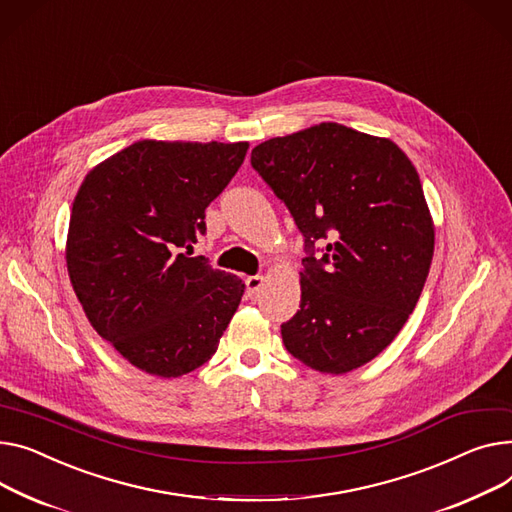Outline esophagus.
Masks as SVG:
<instances>
[{
    "mask_svg": "<svg viewBox=\"0 0 512 512\" xmlns=\"http://www.w3.org/2000/svg\"><path fill=\"white\" fill-rule=\"evenodd\" d=\"M263 280H265L263 276H249V278L245 280L249 296H255V294L261 290V286H263Z\"/></svg>",
    "mask_w": 512,
    "mask_h": 512,
    "instance_id": "obj_1",
    "label": "esophagus"
}]
</instances>
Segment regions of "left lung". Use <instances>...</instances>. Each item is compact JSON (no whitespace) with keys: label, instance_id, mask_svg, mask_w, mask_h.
Returning a JSON list of instances; mask_svg holds the SVG:
<instances>
[{"label":"left lung","instance_id":"1","mask_svg":"<svg viewBox=\"0 0 512 512\" xmlns=\"http://www.w3.org/2000/svg\"><path fill=\"white\" fill-rule=\"evenodd\" d=\"M251 164L309 249L286 350L323 374L364 366L410 319L430 271L434 222L416 166L389 138L331 121L259 144ZM315 242L328 245L321 260Z\"/></svg>","mask_w":512,"mask_h":512}]
</instances>
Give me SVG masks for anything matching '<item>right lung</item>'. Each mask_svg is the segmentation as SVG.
<instances>
[{"instance_id":"add662e5","label":"right lung","mask_w":512,"mask_h":512,"mask_svg":"<svg viewBox=\"0 0 512 512\" xmlns=\"http://www.w3.org/2000/svg\"><path fill=\"white\" fill-rule=\"evenodd\" d=\"M247 150L140 140L96 164L76 193L65 243L74 292L94 331L154 377L206 364L241 304V278L191 255Z\"/></svg>"}]
</instances>
